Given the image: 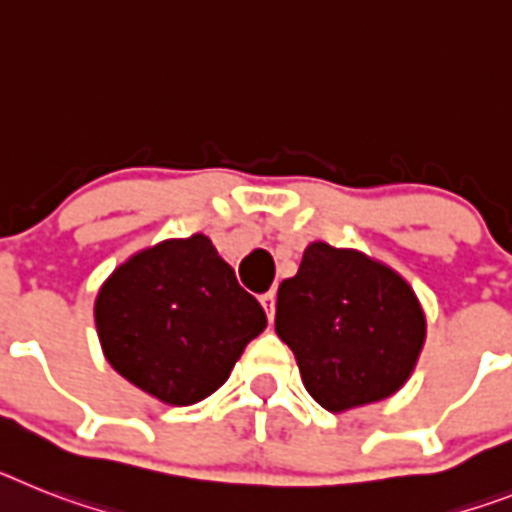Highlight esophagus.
Here are the masks:
<instances>
[{"instance_id":"1","label":"esophagus","mask_w":512,"mask_h":512,"mask_svg":"<svg viewBox=\"0 0 512 512\" xmlns=\"http://www.w3.org/2000/svg\"><path fill=\"white\" fill-rule=\"evenodd\" d=\"M260 304H263L265 312H268V320H273V317H276V291H268V294L260 296Z\"/></svg>"}]
</instances>
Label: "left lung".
Listing matches in <instances>:
<instances>
[{
	"mask_svg": "<svg viewBox=\"0 0 512 512\" xmlns=\"http://www.w3.org/2000/svg\"><path fill=\"white\" fill-rule=\"evenodd\" d=\"M276 333L307 393L343 414L409 382L427 341L411 283L359 249L307 244L294 278L278 286Z\"/></svg>",
	"mask_w": 512,
	"mask_h": 512,
	"instance_id": "8db88e82",
	"label": "left lung"
}]
</instances>
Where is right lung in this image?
Returning <instances> with one entry per match:
<instances>
[{"mask_svg": "<svg viewBox=\"0 0 512 512\" xmlns=\"http://www.w3.org/2000/svg\"><path fill=\"white\" fill-rule=\"evenodd\" d=\"M93 317L106 362L169 406L216 393L268 325L205 234L127 257L98 289Z\"/></svg>", "mask_w": 512, "mask_h": 512, "instance_id": "1", "label": "right lung"}]
</instances>
